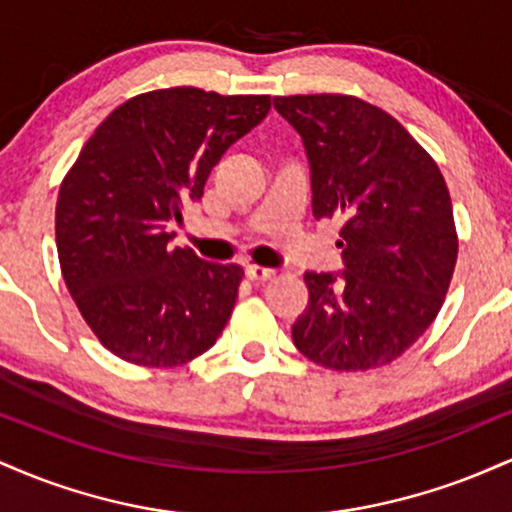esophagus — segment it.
<instances>
[{
    "label": "esophagus",
    "mask_w": 512,
    "mask_h": 512,
    "mask_svg": "<svg viewBox=\"0 0 512 512\" xmlns=\"http://www.w3.org/2000/svg\"><path fill=\"white\" fill-rule=\"evenodd\" d=\"M245 274H248L250 281H255V284H264V281H269L274 276V269H267V267H257V264H250V267H245Z\"/></svg>",
    "instance_id": "esophagus-1"
}]
</instances>
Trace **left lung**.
Wrapping results in <instances>:
<instances>
[{
  "mask_svg": "<svg viewBox=\"0 0 512 512\" xmlns=\"http://www.w3.org/2000/svg\"><path fill=\"white\" fill-rule=\"evenodd\" d=\"M310 163L313 216L344 219V272H305L293 344L330 370L402 356L436 320L457 262L443 173L392 115L342 93L276 96Z\"/></svg>",
  "mask_w": 512,
  "mask_h": 512,
  "instance_id": "8db88e82",
  "label": "left lung"
}]
</instances>
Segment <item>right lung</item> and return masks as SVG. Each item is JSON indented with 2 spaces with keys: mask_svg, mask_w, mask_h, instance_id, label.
<instances>
[{
  "mask_svg": "<svg viewBox=\"0 0 512 512\" xmlns=\"http://www.w3.org/2000/svg\"><path fill=\"white\" fill-rule=\"evenodd\" d=\"M269 108V96L195 86L142 93L105 117L64 175L55 209L64 284L98 342L122 361L182 366L226 327L243 269L170 250V228Z\"/></svg>",
  "mask_w": 512,
  "mask_h": 512,
  "instance_id": "obj_1",
  "label": "right lung"
}]
</instances>
